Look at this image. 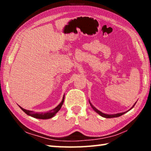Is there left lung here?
Listing matches in <instances>:
<instances>
[{
	"label": "left lung",
	"mask_w": 151,
	"mask_h": 151,
	"mask_svg": "<svg viewBox=\"0 0 151 151\" xmlns=\"http://www.w3.org/2000/svg\"><path fill=\"white\" fill-rule=\"evenodd\" d=\"M89 103H90V104L91 105V106H92V108H93V109H94V111H95V112H96L97 113H98L99 114H100V115L101 116H103V117H104V118H114V117H119V116H121V115H122V114H124V113H126V112H121V113H117V114H104V113H103V112H101L100 111H99V110H97L95 107H94L93 104H92L91 103V102L89 101ZM135 104H136V103H134V104L133 106H132V107H131V109H132V108H133L134 107V106L135 105ZM130 109V110H131Z\"/></svg>",
	"instance_id": "1"
}]
</instances>
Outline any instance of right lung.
Wrapping results in <instances>:
<instances>
[{"label":"right lung","instance_id":"add662e5","mask_svg":"<svg viewBox=\"0 0 151 151\" xmlns=\"http://www.w3.org/2000/svg\"><path fill=\"white\" fill-rule=\"evenodd\" d=\"M64 100H65V95L63 96V100L61 101V103L58 104V105L55 107L54 109L51 110V111H48L47 112H35L34 111H29V110H26L23 108H22L21 106L19 107L22 109V111H24L25 113H26L27 115L30 116L32 117H34V118L36 119H48L52 118V117L54 116L56 113L58 112V111L60 109L61 106H62L63 104L64 103Z\"/></svg>","mask_w":151,"mask_h":151}]
</instances>
